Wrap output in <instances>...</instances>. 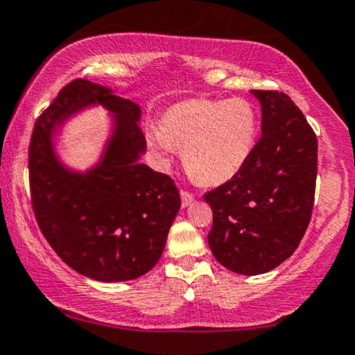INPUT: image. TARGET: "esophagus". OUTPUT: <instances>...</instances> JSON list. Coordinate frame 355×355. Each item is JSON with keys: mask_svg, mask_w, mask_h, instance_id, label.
Returning <instances> with one entry per match:
<instances>
[{"mask_svg": "<svg viewBox=\"0 0 355 355\" xmlns=\"http://www.w3.org/2000/svg\"><path fill=\"white\" fill-rule=\"evenodd\" d=\"M180 195H182V205L183 207H189L190 203L193 202V193H190L189 190H182Z\"/></svg>", "mask_w": 355, "mask_h": 355, "instance_id": "1", "label": "esophagus"}]
</instances>
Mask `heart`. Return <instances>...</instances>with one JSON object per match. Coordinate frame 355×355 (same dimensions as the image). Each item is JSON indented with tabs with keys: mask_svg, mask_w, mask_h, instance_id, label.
<instances>
[{
	"mask_svg": "<svg viewBox=\"0 0 355 355\" xmlns=\"http://www.w3.org/2000/svg\"><path fill=\"white\" fill-rule=\"evenodd\" d=\"M259 116L245 98L191 100L168 110L162 126L146 132L153 148L183 146L187 168L205 183H223L245 165L254 150Z\"/></svg>",
	"mask_w": 355,
	"mask_h": 355,
	"instance_id": "heart-1",
	"label": "heart"
}]
</instances>
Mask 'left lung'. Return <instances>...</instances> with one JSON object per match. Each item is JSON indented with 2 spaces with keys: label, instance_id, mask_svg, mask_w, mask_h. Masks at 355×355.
I'll return each mask as SVG.
<instances>
[{
  "label": "left lung",
  "instance_id": "obj_1",
  "mask_svg": "<svg viewBox=\"0 0 355 355\" xmlns=\"http://www.w3.org/2000/svg\"><path fill=\"white\" fill-rule=\"evenodd\" d=\"M262 137L229 182L203 195L214 211L209 245L235 274H266L287 260L312 217L317 137L304 113L277 89H254Z\"/></svg>",
  "mask_w": 355,
  "mask_h": 355
}]
</instances>
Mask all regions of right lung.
Masks as SVG:
<instances>
[{"label":"right lung","instance_id":"1","mask_svg":"<svg viewBox=\"0 0 355 355\" xmlns=\"http://www.w3.org/2000/svg\"><path fill=\"white\" fill-rule=\"evenodd\" d=\"M92 103L116 115V128L101 164L73 174L55 158L51 135ZM140 115L133 101L76 78L36 118L31 133L28 170L40 230L67 266L100 282L132 280L153 268L180 210L172 178L138 162L146 148Z\"/></svg>","mask_w":355,"mask_h":355}]
</instances>
